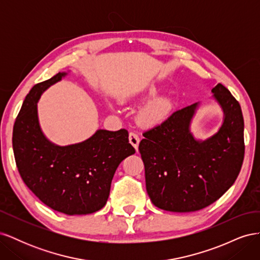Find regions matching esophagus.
Segmentation results:
<instances>
[{
    "instance_id": "1",
    "label": "esophagus",
    "mask_w": 260,
    "mask_h": 260,
    "mask_svg": "<svg viewBox=\"0 0 260 260\" xmlns=\"http://www.w3.org/2000/svg\"><path fill=\"white\" fill-rule=\"evenodd\" d=\"M129 142H130V144L138 151L139 143H140V137L137 135L136 132L131 131V132L129 133Z\"/></svg>"
}]
</instances>
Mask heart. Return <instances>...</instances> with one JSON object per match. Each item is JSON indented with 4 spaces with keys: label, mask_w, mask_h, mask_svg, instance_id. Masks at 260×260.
Segmentation results:
<instances>
[{
    "label": "heart",
    "mask_w": 260,
    "mask_h": 260,
    "mask_svg": "<svg viewBox=\"0 0 260 260\" xmlns=\"http://www.w3.org/2000/svg\"><path fill=\"white\" fill-rule=\"evenodd\" d=\"M171 112L168 99H157L149 103L140 114V120L147 125H155L164 121Z\"/></svg>",
    "instance_id": "b5f03b06"
}]
</instances>
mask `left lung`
<instances>
[{
  "label": "left lung",
  "mask_w": 260,
  "mask_h": 260,
  "mask_svg": "<svg viewBox=\"0 0 260 260\" xmlns=\"http://www.w3.org/2000/svg\"><path fill=\"white\" fill-rule=\"evenodd\" d=\"M212 92L224 112L214 137L199 142L188 130L196 103L143 132L139 151L146 191L156 207L176 212L203 209L221 198L240 174L245 153L240 103L221 83Z\"/></svg>",
  "instance_id": "8db88e82"
}]
</instances>
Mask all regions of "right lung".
I'll list each match as a JSON object with an SVG mask.
<instances>
[{
    "instance_id": "add662e5",
    "label": "right lung",
    "mask_w": 260,
    "mask_h": 260,
    "mask_svg": "<svg viewBox=\"0 0 260 260\" xmlns=\"http://www.w3.org/2000/svg\"><path fill=\"white\" fill-rule=\"evenodd\" d=\"M65 75L58 73L30 90L14 123L13 149L22 181L39 200L62 214L86 215L105 206L117 167L136 149L125 129L98 130L84 142L68 146L46 140L37 102Z\"/></svg>"
}]
</instances>
